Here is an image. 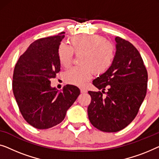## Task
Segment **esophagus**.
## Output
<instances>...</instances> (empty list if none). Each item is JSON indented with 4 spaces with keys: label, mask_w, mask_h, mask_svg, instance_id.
Instances as JSON below:
<instances>
[{
    "label": "esophagus",
    "mask_w": 159,
    "mask_h": 159,
    "mask_svg": "<svg viewBox=\"0 0 159 159\" xmlns=\"http://www.w3.org/2000/svg\"><path fill=\"white\" fill-rule=\"evenodd\" d=\"M80 93H85L87 92V90H86V89H85L81 88L80 89Z\"/></svg>",
    "instance_id": "34e87169"
}]
</instances>
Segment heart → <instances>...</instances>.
<instances>
[{"mask_svg":"<svg viewBox=\"0 0 159 159\" xmlns=\"http://www.w3.org/2000/svg\"><path fill=\"white\" fill-rule=\"evenodd\" d=\"M70 46L61 43L57 49L60 65L70 66L73 54L79 57L78 64L64 73L67 84L83 86L91 79L92 73L101 75L108 70L115 58V47L99 35H80L69 39Z\"/></svg>","mask_w":159,"mask_h":159,"instance_id":"b5f03b06","label":"heart"}]
</instances>
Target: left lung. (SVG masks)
Here are the masks:
<instances>
[{
	"mask_svg": "<svg viewBox=\"0 0 159 159\" xmlns=\"http://www.w3.org/2000/svg\"><path fill=\"white\" fill-rule=\"evenodd\" d=\"M115 41L117 50L111 67L93 80L102 91H89V119L93 126L106 133L121 130L135 119L147 91L148 72L140 52L121 37Z\"/></svg>",
	"mask_w": 159,
	"mask_h": 159,
	"instance_id": "8db88e82",
	"label": "left lung"
}]
</instances>
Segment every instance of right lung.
<instances>
[{"instance_id": "1", "label": "right lung", "mask_w": 159, "mask_h": 159, "mask_svg": "<svg viewBox=\"0 0 159 159\" xmlns=\"http://www.w3.org/2000/svg\"><path fill=\"white\" fill-rule=\"evenodd\" d=\"M65 32L41 38L19 57L13 74V95L22 117L37 129H48L60 123L80 94L77 86L66 85L57 93L50 86L60 70L57 49Z\"/></svg>"}]
</instances>
